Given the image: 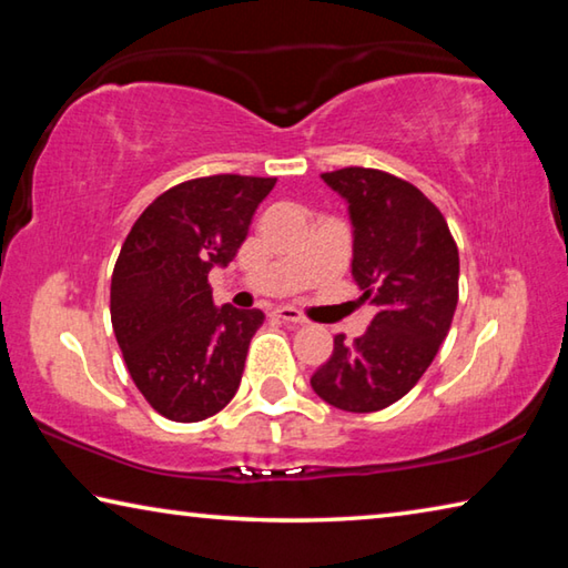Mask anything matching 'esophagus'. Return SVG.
<instances>
[{"instance_id":"obj_1","label":"esophagus","mask_w":568,"mask_h":568,"mask_svg":"<svg viewBox=\"0 0 568 568\" xmlns=\"http://www.w3.org/2000/svg\"><path fill=\"white\" fill-rule=\"evenodd\" d=\"M273 315H275V318H281L283 323H293V325H303L305 323V315L301 311H295V307H287V305L275 307Z\"/></svg>"}]
</instances>
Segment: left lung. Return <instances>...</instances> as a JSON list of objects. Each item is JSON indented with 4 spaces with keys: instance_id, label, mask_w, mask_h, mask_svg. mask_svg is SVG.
Returning <instances> with one entry per match:
<instances>
[{
    "instance_id": "1",
    "label": "left lung",
    "mask_w": 568,
    "mask_h": 568,
    "mask_svg": "<svg viewBox=\"0 0 568 568\" xmlns=\"http://www.w3.org/2000/svg\"><path fill=\"white\" fill-rule=\"evenodd\" d=\"M348 203L351 273L378 307L353 345L335 335L311 386L351 413L388 408L416 386L446 341L458 303V247L440 210L410 182L371 168L323 172Z\"/></svg>"
}]
</instances>
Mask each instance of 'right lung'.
<instances>
[{"label": "right lung", "mask_w": 568, "mask_h": 568, "mask_svg": "<svg viewBox=\"0 0 568 568\" xmlns=\"http://www.w3.org/2000/svg\"><path fill=\"white\" fill-rule=\"evenodd\" d=\"M275 178L180 182L148 205L114 263L112 331L142 396L160 416L195 423L233 400L263 311L215 307L207 273L225 267Z\"/></svg>", "instance_id": "obj_1"}]
</instances>
